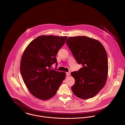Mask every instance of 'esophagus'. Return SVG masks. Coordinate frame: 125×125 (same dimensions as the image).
I'll use <instances>...</instances> for the list:
<instances>
[{
  "instance_id": "34e87169",
  "label": "esophagus",
  "mask_w": 125,
  "mask_h": 125,
  "mask_svg": "<svg viewBox=\"0 0 125 125\" xmlns=\"http://www.w3.org/2000/svg\"><path fill=\"white\" fill-rule=\"evenodd\" d=\"M70 74H71V73L70 72H66V75L67 76H69V75H70Z\"/></svg>"
}]
</instances>
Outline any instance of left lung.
Masks as SVG:
<instances>
[{
    "label": "left lung",
    "instance_id": "left-lung-1",
    "mask_svg": "<svg viewBox=\"0 0 125 125\" xmlns=\"http://www.w3.org/2000/svg\"><path fill=\"white\" fill-rule=\"evenodd\" d=\"M66 41L77 63L82 66L78 71L71 73L75 79L72 90L79 98H92L103 89L107 79L105 50L99 41L86 36L71 37Z\"/></svg>",
    "mask_w": 125,
    "mask_h": 125
}]
</instances>
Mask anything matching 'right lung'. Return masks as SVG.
Masks as SVG:
<instances>
[{"instance_id": "right-lung-1", "label": "right lung", "mask_w": 125, "mask_h": 125, "mask_svg": "<svg viewBox=\"0 0 125 125\" xmlns=\"http://www.w3.org/2000/svg\"><path fill=\"white\" fill-rule=\"evenodd\" d=\"M67 36L42 35L37 37L24 51L20 71L25 84L32 95L42 100L53 97L65 79L66 73L52 69L58 51Z\"/></svg>"}]
</instances>
